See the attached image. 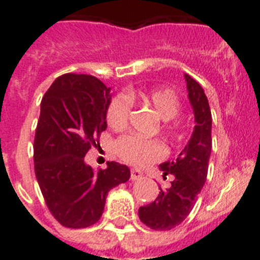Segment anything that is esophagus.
<instances>
[{
    "mask_svg": "<svg viewBox=\"0 0 260 260\" xmlns=\"http://www.w3.org/2000/svg\"><path fill=\"white\" fill-rule=\"evenodd\" d=\"M142 177H143V172L139 171V169H132V180L133 181L141 180Z\"/></svg>",
    "mask_w": 260,
    "mask_h": 260,
    "instance_id": "esophagus-1",
    "label": "esophagus"
}]
</instances>
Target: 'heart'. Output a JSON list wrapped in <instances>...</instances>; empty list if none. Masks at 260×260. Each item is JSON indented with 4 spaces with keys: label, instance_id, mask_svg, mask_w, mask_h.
I'll use <instances>...</instances> for the list:
<instances>
[{
    "label": "heart",
    "instance_id": "heart-1",
    "mask_svg": "<svg viewBox=\"0 0 260 260\" xmlns=\"http://www.w3.org/2000/svg\"><path fill=\"white\" fill-rule=\"evenodd\" d=\"M130 100H139L153 108L164 121L173 119L180 109L178 96L171 88H153L138 93L118 95L112 99L107 110V121L110 128L119 132L127 126L132 110ZM116 152L123 161L135 167H144L158 161L167 153L164 144L155 139H146L139 135H126L117 142Z\"/></svg>",
    "mask_w": 260,
    "mask_h": 260
}]
</instances>
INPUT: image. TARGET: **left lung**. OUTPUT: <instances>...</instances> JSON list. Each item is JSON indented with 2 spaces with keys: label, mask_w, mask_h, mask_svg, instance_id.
I'll use <instances>...</instances> for the list:
<instances>
[{
  "label": "left lung",
  "mask_w": 260,
  "mask_h": 260,
  "mask_svg": "<svg viewBox=\"0 0 260 260\" xmlns=\"http://www.w3.org/2000/svg\"><path fill=\"white\" fill-rule=\"evenodd\" d=\"M187 98L194 113L195 126L189 142L180 155L158 165L162 177L172 174L171 187H160L152 203L139 208V219L155 231H171L189 216L207 178L212 148V116L204 89L190 75L185 74Z\"/></svg>",
  "instance_id": "left-lung-1"
}]
</instances>
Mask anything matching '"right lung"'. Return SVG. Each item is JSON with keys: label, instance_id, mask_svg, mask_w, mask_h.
Masks as SVG:
<instances>
[{"label": "right lung", "instance_id": "obj_1", "mask_svg": "<svg viewBox=\"0 0 260 260\" xmlns=\"http://www.w3.org/2000/svg\"><path fill=\"white\" fill-rule=\"evenodd\" d=\"M110 87L92 75L57 78L41 100L34 142L35 174L54 219L66 228L98 222L113 187L130 178V169L108 161L96 172L86 153L107 128Z\"/></svg>", "mask_w": 260, "mask_h": 260}]
</instances>
